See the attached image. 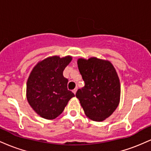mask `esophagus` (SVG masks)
Listing matches in <instances>:
<instances>
[{
  "label": "esophagus",
  "instance_id": "esophagus-1",
  "mask_svg": "<svg viewBox=\"0 0 151 151\" xmlns=\"http://www.w3.org/2000/svg\"><path fill=\"white\" fill-rule=\"evenodd\" d=\"M77 87H76L75 89H74L73 91H73V93H74V94H75V93H77Z\"/></svg>",
  "mask_w": 151,
  "mask_h": 151
}]
</instances>
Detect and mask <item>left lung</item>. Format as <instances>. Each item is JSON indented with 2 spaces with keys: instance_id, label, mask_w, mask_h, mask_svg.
<instances>
[{
  "instance_id": "obj_1",
  "label": "left lung",
  "mask_w": 151,
  "mask_h": 151,
  "mask_svg": "<svg viewBox=\"0 0 151 151\" xmlns=\"http://www.w3.org/2000/svg\"><path fill=\"white\" fill-rule=\"evenodd\" d=\"M77 63L85 84L77 90L76 96L89 119L104 121L119 104L121 86L116 72L110 62L96 58L79 59Z\"/></svg>"
}]
</instances>
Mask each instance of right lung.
Segmentation results:
<instances>
[{
    "label": "right lung",
    "instance_id": "right-lung-1",
    "mask_svg": "<svg viewBox=\"0 0 151 151\" xmlns=\"http://www.w3.org/2000/svg\"><path fill=\"white\" fill-rule=\"evenodd\" d=\"M72 60L70 56H53L39 62L29 76L27 99L35 111L46 119H54L62 113L73 92L67 89L68 79L63 71Z\"/></svg>",
    "mask_w": 151,
    "mask_h": 151
}]
</instances>
